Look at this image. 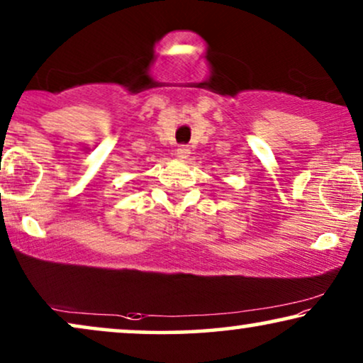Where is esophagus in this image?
Listing matches in <instances>:
<instances>
[{"label": "esophagus", "instance_id": "1", "mask_svg": "<svg viewBox=\"0 0 363 363\" xmlns=\"http://www.w3.org/2000/svg\"><path fill=\"white\" fill-rule=\"evenodd\" d=\"M177 155H178V158H182V160H186V158L190 157V148H188L186 145H182L177 150Z\"/></svg>", "mask_w": 363, "mask_h": 363}]
</instances>
